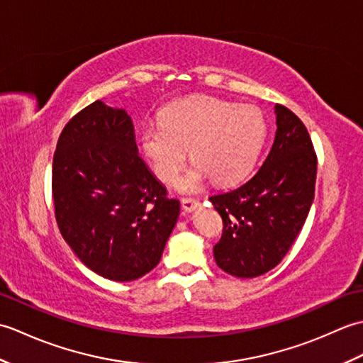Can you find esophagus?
Here are the masks:
<instances>
[{"instance_id":"esophagus-1","label":"esophagus","mask_w":363,"mask_h":363,"mask_svg":"<svg viewBox=\"0 0 363 363\" xmlns=\"http://www.w3.org/2000/svg\"><path fill=\"white\" fill-rule=\"evenodd\" d=\"M199 199L198 198H182L181 199V206L186 212H194L196 207H199Z\"/></svg>"}]
</instances>
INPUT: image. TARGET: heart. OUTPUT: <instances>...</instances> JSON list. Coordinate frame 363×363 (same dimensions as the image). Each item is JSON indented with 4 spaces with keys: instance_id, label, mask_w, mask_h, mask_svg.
<instances>
[{
    "instance_id": "b5f03b06",
    "label": "heart",
    "mask_w": 363,
    "mask_h": 363,
    "mask_svg": "<svg viewBox=\"0 0 363 363\" xmlns=\"http://www.w3.org/2000/svg\"><path fill=\"white\" fill-rule=\"evenodd\" d=\"M267 138V120L259 107L215 96H190L167 104L160 125L145 126L140 142L151 169L162 182L177 179L187 151L194 168L179 181L191 191L212 177L217 186L242 181L256 164Z\"/></svg>"
}]
</instances>
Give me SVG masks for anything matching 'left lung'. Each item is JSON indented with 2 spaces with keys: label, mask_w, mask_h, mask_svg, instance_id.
I'll return each mask as SVG.
<instances>
[{
  "label": "left lung",
  "mask_w": 363,
  "mask_h": 363,
  "mask_svg": "<svg viewBox=\"0 0 363 363\" xmlns=\"http://www.w3.org/2000/svg\"><path fill=\"white\" fill-rule=\"evenodd\" d=\"M276 135L257 173L240 187L209 199L223 218L213 246L217 265L235 277L273 269L303 229L315 195L317 154L304 123L274 106Z\"/></svg>",
  "instance_id": "8db88e82"
}]
</instances>
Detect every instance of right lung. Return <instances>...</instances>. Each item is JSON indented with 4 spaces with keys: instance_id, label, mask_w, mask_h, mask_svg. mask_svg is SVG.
<instances>
[{
    "instance_id": "obj_1",
    "label": "right lung",
    "mask_w": 363,
    "mask_h": 363,
    "mask_svg": "<svg viewBox=\"0 0 363 363\" xmlns=\"http://www.w3.org/2000/svg\"><path fill=\"white\" fill-rule=\"evenodd\" d=\"M52 199L73 252L91 272L118 282L159 264L181 211L138 156L133 120L103 101L84 107L60 133Z\"/></svg>"
}]
</instances>
